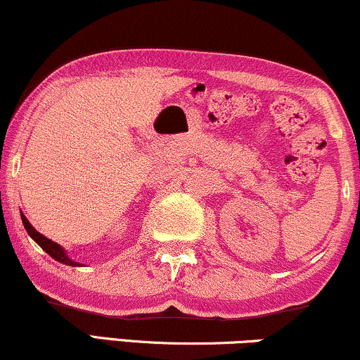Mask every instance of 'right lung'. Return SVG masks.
Masks as SVG:
<instances>
[{
    "label": "right lung",
    "instance_id": "add662e5",
    "mask_svg": "<svg viewBox=\"0 0 360 360\" xmlns=\"http://www.w3.org/2000/svg\"><path fill=\"white\" fill-rule=\"evenodd\" d=\"M21 221H22V224H25L26 233L31 236V239H33L34 243L38 244L41 249H43V251H46L49 256L54 259V261H58V262H61V264H66V266H72V267H79L81 266L79 262L72 261V259L68 256L66 249L63 248V245H59L58 243H54V240L48 239L46 236H43L41 233H38V231H36L34 227L31 226V222L26 219V216L22 212H21Z\"/></svg>",
    "mask_w": 360,
    "mask_h": 360
}]
</instances>
